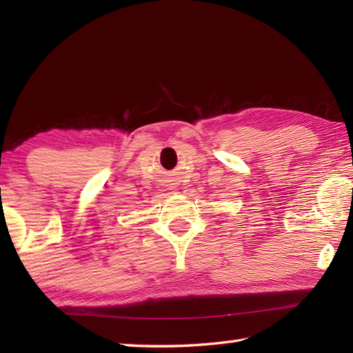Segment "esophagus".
Returning <instances> with one entry per match:
<instances>
[{
    "label": "esophagus",
    "mask_w": 353,
    "mask_h": 353,
    "mask_svg": "<svg viewBox=\"0 0 353 353\" xmlns=\"http://www.w3.org/2000/svg\"><path fill=\"white\" fill-rule=\"evenodd\" d=\"M168 186H170V190H176V183H172V181H171V183H168Z\"/></svg>",
    "instance_id": "1"
}]
</instances>
